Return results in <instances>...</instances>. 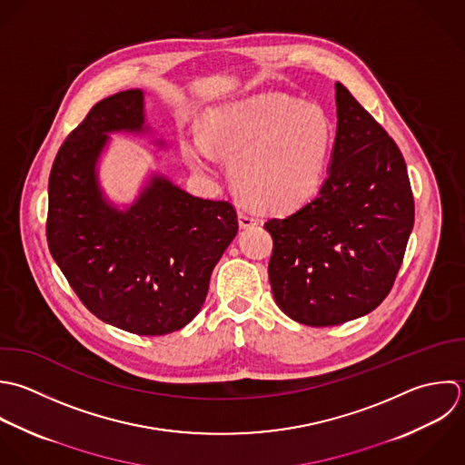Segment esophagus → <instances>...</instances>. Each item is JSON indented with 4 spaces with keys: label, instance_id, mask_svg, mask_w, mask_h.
<instances>
[{
    "label": "esophagus",
    "instance_id": "34e87169",
    "mask_svg": "<svg viewBox=\"0 0 465 465\" xmlns=\"http://www.w3.org/2000/svg\"><path fill=\"white\" fill-rule=\"evenodd\" d=\"M237 217H239V224H241L242 228H250V226H255V224H259V219H257L253 213H248V212H239V213H237Z\"/></svg>",
    "mask_w": 465,
    "mask_h": 465
}]
</instances>
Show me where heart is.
Returning a JSON list of instances; mask_svg holds the SVG:
<instances>
[{
	"instance_id": "obj_1",
	"label": "heart",
	"mask_w": 465,
	"mask_h": 465,
	"mask_svg": "<svg viewBox=\"0 0 465 465\" xmlns=\"http://www.w3.org/2000/svg\"><path fill=\"white\" fill-rule=\"evenodd\" d=\"M333 144V124L319 104L292 97H259L213 114L204 134L183 143L199 172L213 168V150L230 161L239 195L252 206L286 213L319 192Z\"/></svg>"
}]
</instances>
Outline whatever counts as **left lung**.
<instances>
[{
  "label": "left lung",
  "instance_id": "left-lung-1",
  "mask_svg": "<svg viewBox=\"0 0 465 465\" xmlns=\"http://www.w3.org/2000/svg\"><path fill=\"white\" fill-rule=\"evenodd\" d=\"M335 99L337 137L319 195L264 223L275 302L315 328L362 317L390 295L415 223L401 148L342 83Z\"/></svg>",
  "mask_w": 465,
  "mask_h": 465
}]
</instances>
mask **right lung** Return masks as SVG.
<instances>
[{"instance_id": "add662e5", "label": "right lung", "mask_w": 465, "mask_h": 465, "mask_svg": "<svg viewBox=\"0 0 465 465\" xmlns=\"http://www.w3.org/2000/svg\"><path fill=\"white\" fill-rule=\"evenodd\" d=\"M143 92L95 103L59 146L48 177V250L84 308L135 335H166L201 310L239 223L230 201L155 177L128 212L110 208L94 164L106 132L141 130Z\"/></svg>"}]
</instances>
